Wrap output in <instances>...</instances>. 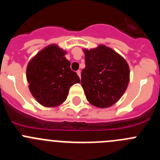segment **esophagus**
I'll return each instance as SVG.
<instances>
[{
  "instance_id": "1",
  "label": "esophagus",
  "mask_w": 160,
  "mask_h": 160,
  "mask_svg": "<svg viewBox=\"0 0 160 160\" xmlns=\"http://www.w3.org/2000/svg\"><path fill=\"white\" fill-rule=\"evenodd\" d=\"M77 74L78 75L79 78H81V70H77Z\"/></svg>"
}]
</instances>
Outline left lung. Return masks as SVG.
Listing matches in <instances>:
<instances>
[{
  "instance_id": "1",
  "label": "left lung",
  "mask_w": 160,
  "mask_h": 160,
  "mask_svg": "<svg viewBox=\"0 0 160 160\" xmlns=\"http://www.w3.org/2000/svg\"><path fill=\"white\" fill-rule=\"evenodd\" d=\"M86 67L81 82L86 99L98 108L112 106L122 97L129 82L125 59L109 48L100 45L84 50Z\"/></svg>"
}]
</instances>
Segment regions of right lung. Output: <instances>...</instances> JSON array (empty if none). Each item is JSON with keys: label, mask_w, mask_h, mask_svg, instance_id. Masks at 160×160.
I'll return each mask as SVG.
<instances>
[{"label": "right lung", "mask_w": 160, "mask_h": 160, "mask_svg": "<svg viewBox=\"0 0 160 160\" xmlns=\"http://www.w3.org/2000/svg\"><path fill=\"white\" fill-rule=\"evenodd\" d=\"M66 51L56 45H50L28 62L27 80L29 90L39 104L55 107L66 101L69 89L80 78L70 69Z\"/></svg>", "instance_id": "add662e5"}]
</instances>
